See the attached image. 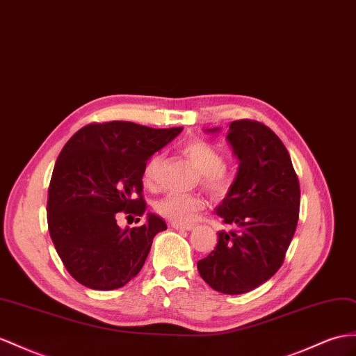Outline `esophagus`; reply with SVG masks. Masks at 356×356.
<instances>
[{
    "instance_id": "esophagus-1",
    "label": "esophagus",
    "mask_w": 356,
    "mask_h": 356,
    "mask_svg": "<svg viewBox=\"0 0 356 356\" xmlns=\"http://www.w3.org/2000/svg\"><path fill=\"white\" fill-rule=\"evenodd\" d=\"M171 229H176V230H193L194 229V224H176V222H171Z\"/></svg>"
}]
</instances>
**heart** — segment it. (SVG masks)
<instances>
[{"mask_svg": "<svg viewBox=\"0 0 356 356\" xmlns=\"http://www.w3.org/2000/svg\"><path fill=\"white\" fill-rule=\"evenodd\" d=\"M185 156L200 171V184L215 197H224L233 188L234 175L229 165L224 163L222 153L215 145L204 140H191L181 147ZM161 154L154 153L145 161L143 168V180L147 186L156 184ZM206 202L195 194H168L156 203L161 216L176 224H189L195 221L203 211Z\"/></svg>", "mask_w": 356, "mask_h": 356, "instance_id": "heart-1", "label": "heart"}]
</instances>
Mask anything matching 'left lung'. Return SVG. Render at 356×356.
Returning <instances> with one entry per match:
<instances>
[{"mask_svg": "<svg viewBox=\"0 0 356 356\" xmlns=\"http://www.w3.org/2000/svg\"><path fill=\"white\" fill-rule=\"evenodd\" d=\"M227 138L241 165L216 213L232 230L218 233L215 250L197 268L213 290L241 295L284 263L299 220L300 188L286 145L266 124L232 122Z\"/></svg>", "mask_w": 356, "mask_h": 356, "instance_id": "obj_1", "label": "left lung"}]
</instances>
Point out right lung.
Here are the masks:
<instances>
[{"label": "right lung", "instance_id": "right-lung-1", "mask_svg": "<svg viewBox=\"0 0 356 356\" xmlns=\"http://www.w3.org/2000/svg\"><path fill=\"white\" fill-rule=\"evenodd\" d=\"M181 127L153 129L132 122L90 123L72 135L58 154L48 188V229L63 265L81 284L114 290L144 266L154 234L167 224L122 230L117 218L144 215L143 168Z\"/></svg>", "mask_w": 356, "mask_h": 356}]
</instances>
